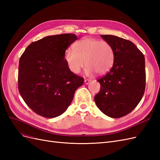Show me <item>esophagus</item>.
<instances>
[{
    "instance_id": "esophagus-1",
    "label": "esophagus",
    "mask_w": 160,
    "mask_h": 160,
    "mask_svg": "<svg viewBox=\"0 0 160 160\" xmlns=\"http://www.w3.org/2000/svg\"><path fill=\"white\" fill-rule=\"evenodd\" d=\"M84 82H85V84H88L89 82H90V80L89 79H85L84 80Z\"/></svg>"
}]
</instances>
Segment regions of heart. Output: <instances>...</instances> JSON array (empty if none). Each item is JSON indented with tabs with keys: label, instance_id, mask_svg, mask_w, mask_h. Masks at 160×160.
<instances>
[{
	"label": "heart",
	"instance_id": "obj_1",
	"mask_svg": "<svg viewBox=\"0 0 160 160\" xmlns=\"http://www.w3.org/2000/svg\"><path fill=\"white\" fill-rule=\"evenodd\" d=\"M114 51L110 43L104 40L85 38L75 42L72 48L65 51L64 59L69 69L78 74L85 65L86 73L97 72L104 75L111 69L114 62Z\"/></svg>",
	"mask_w": 160,
	"mask_h": 160
}]
</instances>
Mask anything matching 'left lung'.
<instances>
[{
  "instance_id": "left-lung-1",
  "label": "left lung",
  "mask_w": 160,
  "mask_h": 160,
  "mask_svg": "<svg viewBox=\"0 0 160 160\" xmlns=\"http://www.w3.org/2000/svg\"><path fill=\"white\" fill-rule=\"evenodd\" d=\"M114 51L112 68L98 79L101 88L95 98L98 108L109 117L119 118L136 108L146 89L145 57L133 43L113 35H101Z\"/></svg>"
}]
</instances>
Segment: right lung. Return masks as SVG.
Instances as JSON below:
<instances>
[{
	"instance_id": "obj_1",
	"label": "right lung",
	"mask_w": 160,
	"mask_h": 160,
	"mask_svg": "<svg viewBox=\"0 0 160 160\" xmlns=\"http://www.w3.org/2000/svg\"><path fill=\"white\" fill-rule=\"evenodd\" d=\"M76 40L71 33L45 37L31 42L19 59V93L37 114L53 118L63 113L83 84V77L72 72L64 59Z\"/></svg>"
}]
</instances>
